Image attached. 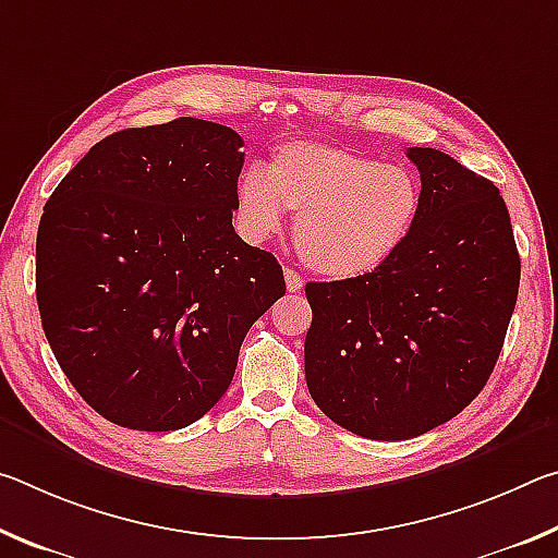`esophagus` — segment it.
Returning <instances> with one entry per match:
<instances>
[{
  "label": "esophagus",
  "instance_id": "esophagus-1",
  "mask_svg": "<svg viewBox=\"0 0 558 558\" xmlns=\"http://www.w3.org/2000/svg\"><path fill=\"white\" fill-rule=\"evenodd\" d=\"M286 286H288V292H300L302 286H305V280L300 278L298 270L286 268Z\"/></svg>",
  "mask_w": 558,
  "mask_h": 558
}]
</instances>
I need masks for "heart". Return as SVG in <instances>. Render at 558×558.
<instances>
[{
	"mask_svg": "<svg viewBox=\"0 0 558 558\" xmlns=\"http://www.w3.org/2000/svg\"><path fill=\"white\" fill-rule=\"evenodd\" d=\"M421 204V182L409 167L315 140L282 145L268 172L245 167L235 184V219L251 241L276 233L286 211L298 214L302 260L335 280L389 260L413 231Z\"/></svg>",
	"mask_w": 558,
	"mask_h": 558,
	"instance_id": "1",
	"label": "heart"
}]
</instances>
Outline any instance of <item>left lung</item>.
Returning <instances> with one entry per match:
<instances>
[{
    "instance_id": "8db88e82",
    "label": "left lung",
    "mask_w": 558,
    "mask_h": 558,
    "mask_svg": "<svg viewBox=\"0 0 558 558\" xmlns=\"http://www.w3.org/2000/svg\"><path fill=\"white\" fill-rule=\"evenodd\" d=\"M423 204L409 239L364 276L307 282L310 396L372 440L423 436L483 391L519 290L509 211L489 179L411 147Z\"/></svg>"
}]
</instances>
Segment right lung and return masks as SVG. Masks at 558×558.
<instances>
[{
    "label": "right lung",
    "mask_w": 558,
    "mask_h": 558,
    "mask_svg": "<svg viewBox=\"0 0 558 558\" xmlns=\"http://www.w3.org/2000/svg\"><path fill=\"white\" fill-rule=\"evenodd\" d=\"M243 140L177 118L112 132L44 206L36 302L73 389L132 430H177L214 409L251 325L286 278L233 231Z\"/></svg>",
    "instance_id": "right-lung-1"
}]
</instances>
